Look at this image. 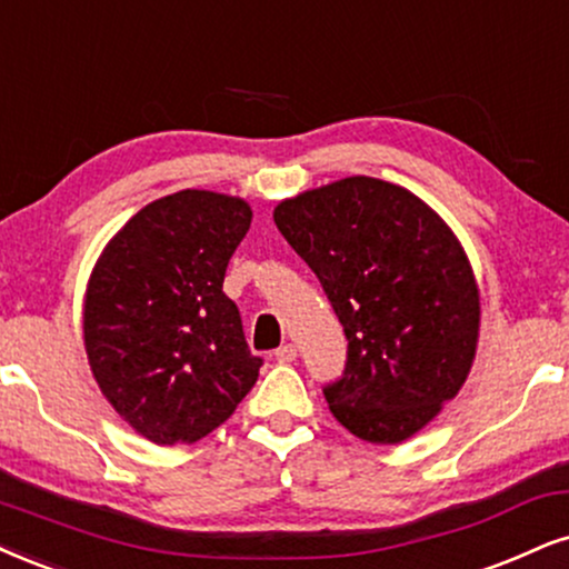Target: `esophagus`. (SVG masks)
I'll use <instances>...</instances> for the list:
<instances>
[{"mask_svg": "<svg viewBox=\"0 0 569 569\" xmlns=\"http://www.w3.org/2000/svg\"><path fill=\"white\" fill-rule=\"evenodd\" d=\"M273 359H277L279 363H290L298 359V348L292 346V342H284V346H279L277 350H273Z\"/></svg>", "mask_w": 569, "mask_h": 569, "instance_id": "esophagus-1", "label": "esophagus"}]
</instances>
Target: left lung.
I'll return each instance as SVG.
<instances>
[{
  "label": "left lung",
  "mask_w": 569,
  "mask_h": 569,
  "mask_svg": "<svg viewBox=\"0 0 569 569\" xmlns=\"http://www.w3.org/2000/svg\"><path fill=\"white\" fill-rule=\"evenodd\" d=\"M273 223L346 332V369L321 388L329 411L369 443L411 438L459 392L478 348V284L453 231L371 177L279 202Z\"/></svg>",
  "instance_id": "8db88e82"
}]
</instances>
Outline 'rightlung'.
<instances>
[{
  "label": "right lung",
  "mask_w": 569,
  "mask_h": 569,
  "mask_svg": "<svg viewBox=\"0 0 569 569\" xmlns=\"http://www.w3.org/2000/svg\"><path fill=\"white\" fill-rule=\"evenodd\" d=\"M240 198L184 189L144 206L104 248L83 303V342L113 409L158 446L227 422L263 367L223 296L250 229Z\"/></svg>",
  "instance_id": "add662e5"
}]
</instances>
